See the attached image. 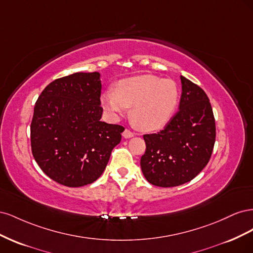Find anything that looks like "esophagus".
Returning <instances> with one entry per match:
<instances>
[{
    "label": "esophagus",
    "mask_w": 253,
    "mask_h": 253,
    "mask_svg": "<svg viewBox=\"0 0 253 253\" xmlns=\"http://www.w3.org/2000/svg\"><path fill=\"white\" fill-rule=\"evenodd\" d=\"M122 135H124L125 138H131V137L134 136V133L131 131V129L126 128L125 131H124V133H122Z\"/></svg>",
    "instance_id": "34e87169"
}]
</instances>
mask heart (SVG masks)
I'll return each instance as SVG.
<instances>
[{"label": "heart", "instance_id": "obj_1", "mask_svg": "<svg viewBox=\"0 0 253 253\" xmlns=\"http://www.w3.org/2000/svg\"><path fill=\"white\" fill-rule=\"evenodd\" d=\"M178 87L171 79L154 75H138L119 80L114 90L102 95L104 110L114 119L132 106V118L145 131L164 127L178 104Z\"/></svg>", "mask_w": 253, "mask_h": 253}]
</instances>
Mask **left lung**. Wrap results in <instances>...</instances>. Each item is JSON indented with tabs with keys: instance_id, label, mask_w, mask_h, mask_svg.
Listing matches in <instances>:
<instances>
[{
	"instance_id": "left-lung-1",
	"label": "left lung",
	"mask_w": 253,
	"mask_h": 253,
	"mask_svg": "<svg viewBox=\"0 0 253 253\" xmlns=\"http://www.w3.org/2000/svg\"><path fill=\"white\" fill-rule=\"evenodd\" d=\"M179 111L164 129L144 134L140 166L145 179L157 187L180 186L192 180L209 163L215 142V119L202 87L180 76Z\"/></svg>"
}]
</instances>
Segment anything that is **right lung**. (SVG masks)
Instances as JSON below:
<instances>
[{"label":"right lung","mask_w":253,"mask_h":253,"mask_svg":"<svg viewBox=\"0 0 253 253\" xmlns=\"http://www.w3.org/2000/svg\"><path fill=\"white\" fill-rule=\"evenodd\" d=\"M100 74L53 80L38 98L30 125L32 152L49 178L76 188L97 180L125 127L101 121Z\"/></svg>","instance_id":"obj_1"}]
</instances>
